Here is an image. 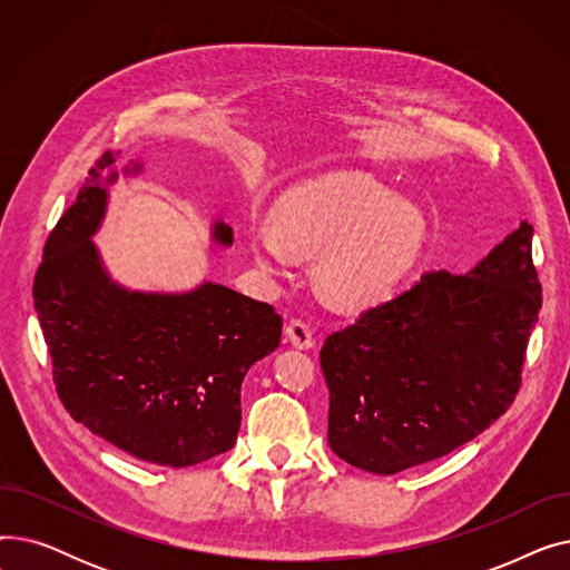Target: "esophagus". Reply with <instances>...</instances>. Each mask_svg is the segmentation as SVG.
<instances>
[{
    "label": "esophagus",
    "instance_id": "34e87169",
    "mask_svg": "<svg viewBox=\"0 0 570 570\" xmlns=\"http://www.w3.org/2000/svg\"><path fill=\"white\" fill-rule=\"evenodd\" d=\"M284 333H286V340L291 342V346H295V348L305 351V348H312V346H314L312 327H309L305 321H301V318H293V321H288Z\"/></svg>",
    "mask_w": 570,
    "mask_h": 570
}]
</instances>
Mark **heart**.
<instances>
[{
	"instance_id": "b5f03b06",
	"label": "heart",
	"mask_w": 570,
	"mask_h": 570,
	"mask_svg": "<svg viewBox=\"0 0 570 570\" xmlns=\"http://www.w3.org/2000/svg\"><path fill=\"white\" fill-rule=\"evenodd\" d=\"M273 224L249 233L254 263L279 275L291 249L318 254L321 286L348 307H372L395 295L430 237L421 205L357 170H333L291 187L273 207Z\"/></svg>"
}]
</instances>
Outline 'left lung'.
Listing matches in <instances>:
<instances>
[{
    "label": "left lung",
    "instance_id": "obj_1",
    "mask_svg": "<svg viewBox=\"0 0 570 570\" xmlns=\"http://www.w3.org/2000/svg\"><path fill=\"white\" fill-rule=\"evenodd\" d=\"M531 237L520 222L466 275L428 273L325 340L335 455L393 475L453 453L508 411L543 305Z\"/></svg>",
    "mask_w": 570,
    "mask_h": 570
}]
</instances>
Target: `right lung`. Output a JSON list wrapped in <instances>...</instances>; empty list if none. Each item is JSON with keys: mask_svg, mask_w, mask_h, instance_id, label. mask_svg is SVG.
Segmentation results:
<instances>
[{"mask_svg": "<svg viewBox=\"0 0 570 570\" xmlns=\"http://www.w3.org/2000/svg\"><path fill=\"white\" fill-rule=\"evenodd\" d=\"M115 159L106 153L97 161L50 233L35 309L73 421L136 460L183 469L235 445L239 387L279 346L282 316L215 282L183 293L117 284L92 243L119 175ZM140 170L136 161L122 168ZM213 237L230 247L233 228L215 222Z\"/></svg>", "mask_w": 570, "mask_h": 570, "instance_id": "obj_1", "label": "right lung"}]
</instances>
